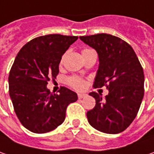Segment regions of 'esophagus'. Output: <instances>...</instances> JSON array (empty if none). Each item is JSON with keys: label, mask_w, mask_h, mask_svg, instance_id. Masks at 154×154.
<instances>
[{"label": "esophagus", "mask_w": 154, "mask_h": 154, "mask_svg": "<svg viewBox=\"0 0 154 154\" xmlns=\"http://www.w3.org/2000/svg\"><path fill=\"white\" fill-rule=\"evenodd\" d=\"M77 96H78V99H82L86 97L87 94H77Z\"/></svg>", "instance_id": "obj_1"}]
</instances>
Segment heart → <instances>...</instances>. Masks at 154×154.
<instances>
[{"label": "heart", "instance_id": "heart-1", "mask_svg": "<svg viewBox=\"0 0 154 154\" xmlns=\"http://www.w3.org/2000/svg\"><path fill=\"white\" fill-rule=\"evenodd\" d=\"M90 51H92V49H83L82 52V55L85 54H87L88 52H90ZM63 60H64V56L61 59L60 63L63 62ZM66 82L71 87H72L73 88H76V89H82V88H84V87H85V82H84V80L82 79L81 77H77V76H71V77H67Z\"/></svg>", "mask_w": 154, "mask_h": 154}]
</instances>
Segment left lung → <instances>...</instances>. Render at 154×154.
<instances>
[{
	"instance_id": "left-lung-1",
	"label": "left lung",
	"mask_w": 154,
	"mask_h": 154,
	"mask_svg": "<svg viewBox=\"0 0 154 154\" xmlns=\"http://www.w3.org/2000/svg\"><path fill=\"white\" fill-rule=\"evenodd\" d=\"M94 48L99 56V68L93 87L106 86V98L95 92V106L87 112L88 121L95 130L118 134L126 130L135 119L144 95L143 68L132 47L112 35L80 36Z\"/></svg>"
}]
</instances>
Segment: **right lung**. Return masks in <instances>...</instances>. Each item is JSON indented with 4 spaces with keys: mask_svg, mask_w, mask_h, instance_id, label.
I'll return each instance as SVG.
<instances>
[{
    "mask_svg": "<svg viewBox=\"0 0 154 154\" xmlns=\"http://www.w3.org/2000/svg\"><path fill=\"white\" fill-rule=\"evenodd\" d=\"M77 36L51 34L35 37L19 50L9 72V94L22 125L33 133H47L60 125L77 94L66 87L51 93L48 82L59 73L61 57Z\"/></svg>",
    "mask_w": 154,
    "mask_h": 154,
    "instance_id": "1",
    "label": "right lung"
}]
</instances>
